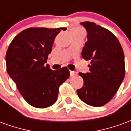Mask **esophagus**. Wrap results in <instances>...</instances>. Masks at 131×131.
<instances>
[{
	"label": "esophagus",
	"mask_w": 131,
	"mask_h": 131,
	"mask_svg": "<svg viewBox=\"0 0 131 131\" xmlns=\"http://www.w3.org/2000/svg\"><path fill=\"white\" fill-rule=\"evenodd\" d=\"M77 75V72L76 71H70V77H74Z\"/></svg>",
	"instance_id": "esophagus-1"
}]
</instances>
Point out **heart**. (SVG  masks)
<instances>
[{"label": "heart", "instance_id": "b5f03b06", "mask_svg": "<svg viewBox=\"0 0 131 131\" xmlns=\"http://www.w3.org/2000/svg\"><path fill=\"white\" fill-rule=\"evenodd\" d=\"M82 31V30L81 29H75L74 31Z\"/></svg>", "mask_w": 131, "mask_h": 131}]
</instances>
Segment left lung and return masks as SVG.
Masks as SVG:
<instances>
[{
    "instance_id": "left-lung-1",
    "label": "left lung",
    "mask_w": 131,
    "mask_h": 131,
    "mask_svg": "<svg viewBox=\"0 0 131 131\" xmlns=\"http://www.w3.org/2000/svg\"><path fill=\"white\" fill-rule=\"evenodd\" d=\"M81 24L88 33L81 54L85 60H91V64L89 73H79L83 85L77 90V94L88 105L101 107L112 99L124 80V51L118 38L110 31L91 21Z\"/></svg>"
}]
</instances>
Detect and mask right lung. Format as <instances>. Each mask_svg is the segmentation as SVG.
Listing matches in <instances>:
<instances>
[{"label":"right lung","instance_id":"obj_1","mask_svg":"<svg viewBox=\"0 0 131 131\" xmlns=\"http://www.w3.org/2000/svg\"><path fill=\"white\" fill-rule=\"evenodd\" d=\"M64 28L31 27L13 38L5 55L9 76L26 101L32 107L46 108L56 102L61 84L68 79L64 67L52 70L45 64L57 35Z\"/></svg>","mask_w":131,"mask_h":131}]
</instances>
